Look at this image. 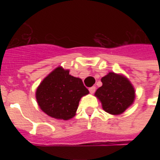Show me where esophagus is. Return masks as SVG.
Returning <instances> with one entry per match:
<instances>
[{"instance_id": "obj_1", "label": "esophagus", "mask_w": 160, "mask_h": 160, "mask_svg": "<svg viewBox=\"0 0 160 160\" xmlns=\"http://www.w3.org/2000/svg\"><path fill=\"white\" fill-rule=\"evenodd\" d=\"M95 91H96V87H92L89 88V92H90L91 93H94Z\"/></svg>"}]
</instances>
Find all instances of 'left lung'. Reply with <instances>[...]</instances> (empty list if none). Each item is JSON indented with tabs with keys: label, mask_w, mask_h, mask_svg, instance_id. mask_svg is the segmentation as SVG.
<instances>
[{
	"label": "left lung",
	"mask_w": 160,
	"mask_h": 160,
	"mask_svg": "<svg viewBox=\"0 0 160 160\" xmlns=\"http://www.w3.org/2000/svg\"><path fill=\"white\" fill-rule=\"evenodd\" d=\"M103 86L95 95L102 103L104 111L112 115L122 114L134 100V89L125 77L109 73L101 79Z\"/></svg>",
	"instance_id": "8db88e82"
}]
</instances>
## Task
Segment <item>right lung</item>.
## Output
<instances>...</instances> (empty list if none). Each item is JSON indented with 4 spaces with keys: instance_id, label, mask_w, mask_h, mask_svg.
Masks as SVG:
<instances>
[{
    "instance_id": "obj_1",
    "label": "right lung",
    "mask_w": 160,
    "mask_h": 160,
    "mask_svg": "<svg viewBox=\"0 0 160 160\" xmlns=\"http://www.w3.org/2000/svg\"><path fill=\"white\" fill-rule=\"evenodd\" d=\"M88 93L80 78L59 67L41 82L36 98L41 110L48 116L68 120L75 115L81 97Z\"/></svg>"
}]
</instances>
